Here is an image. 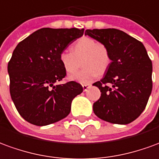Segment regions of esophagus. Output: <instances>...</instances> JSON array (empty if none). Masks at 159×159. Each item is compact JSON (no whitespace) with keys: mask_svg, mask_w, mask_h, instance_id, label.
Segmentation results:
<instances>
[{"mask_svg":"<svg viewBox=\"0 0 159 159\" xmlns=\"http://www.w3.org/2000/svg\"><path fill=\"white\" fill-rule=\"evenodd\" d=\"M82 87H83L84 92H85V91H87V89L91 87V85H82Z\"/></svg>","mask_w":159,"mask_h":159,"instance_id":"esophagus-1","label":"esophagus"}]
</instances>
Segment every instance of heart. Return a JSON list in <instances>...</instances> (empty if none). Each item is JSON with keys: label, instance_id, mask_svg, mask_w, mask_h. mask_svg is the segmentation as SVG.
Here are the masks:
<instances>
[{"label": "heart", "instance_id": "b5f03b06", "mask_svg": "<svg viewBox=\"0 0 159 159\" xmlns=\"http://www.w3.org/2000/svg\"><path fill=\"white\" fill-rule=\"evenodd\" d=\"M60 63L67 74H74L81 61L83 69L72 76L73 80L81 84H88L98 73L103 74L110 67L111 57L109 49L103 43L87 37L78 39L72 46V52L63 50L59 56Z\"/></svg>", "mask_w": 159, "mask_h": 159}]
</instances>
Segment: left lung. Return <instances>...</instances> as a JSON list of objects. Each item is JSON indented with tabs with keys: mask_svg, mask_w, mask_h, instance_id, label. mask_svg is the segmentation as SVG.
<instances>
[{
	"mask_svg": "<svg viewBox=\"0 0 159 159\" xmlns=\"http://www.w3.org/2000/svg\"><path fill=\"white\" fill-rule=\"evenodd\" d=\"M85 34L106 45L111 57L104 77L93 84L101 92L93 111L103 121L128 124L145 110L152 89V64L146 48L114 28L86 30Z\"/></svg>",
	"mask_w": 159,
	"mask_h": 159,
	"instance_id": "1",
	"label": "left lung"
}]
</instances>
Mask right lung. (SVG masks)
<instances>
[{
	"mask_svg": "<svg viewBox=\"0 0 159 159\" xmlns=\"http://www.w3.org/2000/svg\"><path fill=\"white\" fill-rule=\"evenodd\" d=\"M84 34V29L42 28L19 43L7 65L10 95L22 117L36 126L60 121L83 92L80 84L61 81L67 73L59 56Z\"/></svg>",
	"mask_w": 159,
	"mask_h": 159,
	"instance_id": "1",
	"label": "right lung"
}]
</instances>
